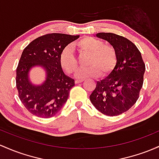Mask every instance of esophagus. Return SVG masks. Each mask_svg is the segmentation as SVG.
<instances>
[{"label": "esophagus", "mask_w": 159, "mask_h": 159, "mask_svg": "<svg viewBox=\"0 0 159 159\" xmlns=\"http://www.w3.org/2000/svg\"><path fill=\"white\" fill-rule=\"evenodd\" d=\"M84 81V79H77V80H75V84L81 83V82H83Z\"/></svg>", "instance_id": "1"}]
</instances>
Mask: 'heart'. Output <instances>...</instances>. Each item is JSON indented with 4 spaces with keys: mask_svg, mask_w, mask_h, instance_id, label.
Returning <instances> with one entry per match:
<instances>
[{
    "mask_svg": "<svg viewBox=\"0 0 159 159\" xmlns=\"http://www.w3.org/2000/svg\"><path fill=\"white\" fill-rule=\"evenodd\" d=\"M80 54H89L88 67L81 69L77 74L78 78L97 77L99 74L104 77L110 74L117 63V53L115 48L104 44L101 40L93 37L81 38L72 45ZM60 64L68 75H73L78 70V62L70 48H66L60 57Z\"/></svg>",
    "mask_w": 159,
    "mask_h": 159,
    "instance_id": "b5f03b06",
    "label": "heart"
}]
</instances>
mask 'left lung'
Wrapping results in <instances>:
<instances>
[{
    "mask_svg": "<svg viewBox=\"0 0 159 159\" xmlns=\"http://www.w3.org/2000/svg\"><path fill=\"white\" fill-rule=\"evenodd\" d=\"M96 36L115 48L117 63L109 75L97 81L90 99L102 114L118 116L129 110L138 99L146 67L138 48L128 38L114 33H97Z\"/></svg>",
    "mask_w": 159,
    "mask_h": 159,
    "instance_id": "left-lung-1",
    "label": "left lung"
}]
</instances>
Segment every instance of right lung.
I'll list each match as a JSON object with an SVG mask.
<instances>
[{"instance_id":"1","label":"right lung","mask_w":159,"mask_h":159,"mask_svg":"<svg viewBox=\"0 0 159 159\" xmlns=\"http://www.w3.org/2000/svg\"><path fill=\"white\" fill-rule=\"evenodd\" d=\"M79 35L51 33L36 38L24 49L16 69V83L19 98L29 112L48 118L62 109L75 85L72 78L66 75L60 64V57L69 43ZM45 69L46 80L42 85H34L28 78L32 67Z\"/></svg>"}]
</instances>
